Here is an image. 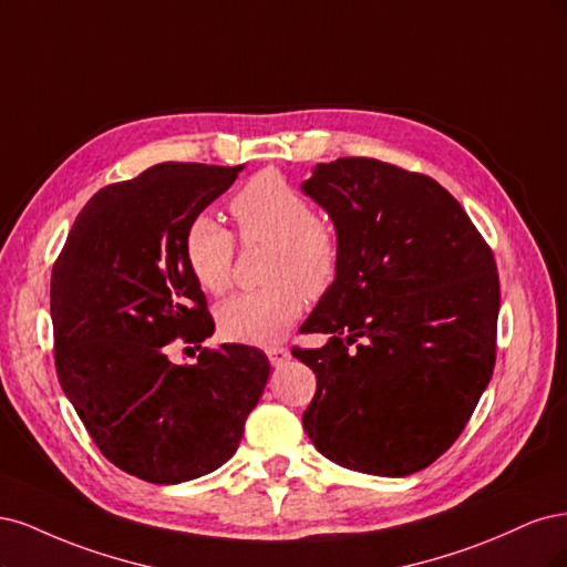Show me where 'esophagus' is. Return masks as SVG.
<instances>
[{
    "mask_svg": "<svg viewBox=\"0 0 567 567\" xmlns=\"http://www.w3.org/2000/svg\"><path fill=\"white\" fill-rule=\"evenodd\" d=\"M266 355H268V360H270L272 368H280L282 362H287V360H289V349H287V346H268V349H266Z\"/></svg>",
    "mask_w": 567,
    "mask_h": 567,
    "instance_id": "1",
    "label": "esophagus"
}]
</instances>
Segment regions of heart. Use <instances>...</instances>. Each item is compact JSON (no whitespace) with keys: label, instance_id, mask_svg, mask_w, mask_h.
Returning <instances> with one entry per match:
<instances>
[{"label":"heart","instance_id":"obj_1","mask_svg":"<svg viewBox=\"0 0 567 567\" xmlns=\"http://www.w3.org/2000/svg\"><path fill=\"white\" fill-rule=\"evenodd\" d=\"M230 214L245 243H270L268 287L245 291L218 306V330L230 341L268 346L285 337L303 308L318 299L341 270V235L330 218L276 172H261L230 199ZM186 268L209 295H224L233 280L235 237L212 214L193 216L181 240Z\"/></svg>","mask_w":567,"mask_h":567}]
</instances>
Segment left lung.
<instances>
[{"mask_svg":"<svg viewBox=\"0 0 567 567\" xmlns=\"http://www.w3.org/2000/svg\"><path fill=\"white\" fill-rule=\"evenodd\" d=\"M303 190L341 235V270L291 346L316 372L303 429L334 464L410 476L447 452L497 358L495 254L426 174L372 157L318 164Z\"/></svg>","mask_w":567,"mask_h":567,"instance_id":"left-lung-1","label":"left lung"}]
</instances>
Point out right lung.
I'll use <instances>...</instances> for the list:
<instances>
[{
  "label": "right lung",
  "instance_id": "right-lung-1",
  "mask_svg": "<svg viewBox=\"0 0 567 567\" xmlns=\"http://www.w3.org/2000/svg\"><path fill=\"white\" fill-rule=\"evenodd\" d=\"M240 169L162 162L101 188L51 270L61 386L105 460L141 481L174 485L226 464L270 374L254 346H199L214 320L181 251L190 218ZM176 340L200 349L195 365L168 360Z\"/></svg>",
  "mask_w": 567,
  "mask_h": 567
}]
</instances>
